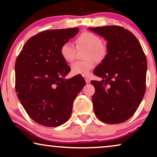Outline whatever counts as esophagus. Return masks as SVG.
Here are the masks:
<instances>
[{
  "label": "esophagus",
  "instance_id": "34e87169",
  "mask_svg": "<svg viewBox=\"0 0 157 157\" xmlns=\"http://www.w3.org/2000/svg\"><path fill=\"white\" fill-rule=\"evenodd\" d=\"M84 79H85L86 83H89L90 82H91V80H90V78H89V77L85 76V77H84Z\"/></svg>",
  "mask_w": 157,
  "mask_h": 157
}]
</instances>
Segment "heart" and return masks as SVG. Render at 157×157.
I'll return each mask as SVG.
<instances>
[{
    "label": "heart",
    "mask_w": 157,
    "mask_h": 157,
    "mask_svg": "<svg viewBox=\"0 0 157 157\" xmlns=\"http://www.w3.org/2000/svg\"><path fill=\"white\" fill-rule=\"evenodd\" d=\"M76 44L78 47H85L89 48L85 61H76L71 66V72L74 75L88 76L91 70L95 66V60L100 61L106 54V48L102 44V39L96 34L90 31H85L81 33L76 39ZM61 57L66 62H72L75 59L76 48L73 43L66 41L60 48Z\"/></svg>",
    "instance_id": "obj_1"
}]
</instances>
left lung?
Masks as SVG:
<instances>
[{
    "label": "left lung",
    "instance_id": "1",
    "mask_svg": "<svg viewBox=\"0 0 157 157\" xmlns=\"http://www.w3.org/2000/svg\"><path fill=\"white\" fill-rule=\"evenodd\" d=\"M107 40V54L94 70L102 78L91 81L94 113L106 124H120L134 115L146 91L147 58L132 32L119 25L89 28Z\"/></svg>",
    "mask_w": 157,
    "mask_h": 157
}]
</instances>
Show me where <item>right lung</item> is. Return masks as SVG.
Returning a JSON list of instances; mask_svg holds the SVG:
<instances>
[{
    "mask_svg": "<svg viewBox=\"0 0 157 157\" xmlns=\"http://www.w3.org/2000/svg\"><path fill=\"white\" fill-rule=\"evenodd\" d=\"M78 32V28L40 32L27 40L17 57V96L29 117L40 125L55 127L65 123L86 85L81 76L64 78L71 68L60 53L61 45Z\"/></svg>",
    "mask_w": 157,
    "mask_h": 157,
    "instance_id": "add662e5",
    "label": "right lung"
}]
</instances>
